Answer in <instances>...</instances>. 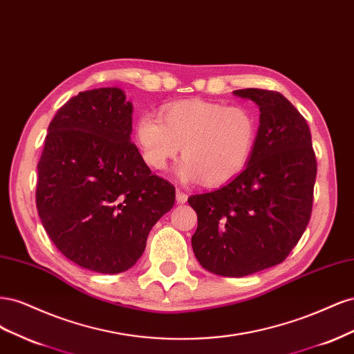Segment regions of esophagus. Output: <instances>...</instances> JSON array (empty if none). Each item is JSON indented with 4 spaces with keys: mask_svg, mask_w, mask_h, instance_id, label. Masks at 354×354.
I'll return each instance as SVG.
<instances>
[{
    "mask_svg": "<svg viewBox=\"0 0 354 354\" xmlns=\"http://www.w3.org/2000/svg\"><path fill=\"white\" fill-rule=\"evenodd\" d=\"M176 199H177V202H178V203H185V202L187 201V195L185 194L183 190L177 189V190H176Z\"/></svg>",
    "mask_w": 354,
    "mask_h": 354,
    "instance_id": "esophagus-1",
    "label": "esophagus"
}]
</instances>
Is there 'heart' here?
<instances>
[{
	"label": "heart",
	"instance_id": "1",
	"mask_svg": "<svg viewBox=\"0 0 354 354\" xmlns=\"http://www.w3.org/2000/svg\"><path fill=\"white\" fill-rule=\"evenodd\" d=\"M136 140L145 162L162 171L177 158L180 180L214 187L245 168L255 142V120L242 106L189 100L173 103L159 118L145 113L136 122Z\"/></svg>",
	"mask_w": 354,
	"mask_h": 354
}]
</instances>
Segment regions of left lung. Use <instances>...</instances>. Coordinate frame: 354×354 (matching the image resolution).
Returning <instances> with one entry per match:
<instances>
[{"label":"left lung","mask_w":354,"mask_h":354,"mask_svg":"<svg viewBox=\"0 0 354 354\" xmlns=\"http://www.w3.org/2000/svg\"><path fill=\"white\" fill-rule=\"evenodd\" d=\"M260 108L248 165L229 185L194 195L192 248L203 269L241 277L282 263L310 221L317 173L304 116L281 93L236 90Z\"/></svg>","instance_id":"left-lung-1"}]
</instances>
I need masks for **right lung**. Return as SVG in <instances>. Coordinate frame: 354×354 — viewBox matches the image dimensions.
<instances>
[{"label":"right lung","mask_w":354,"mask_h":354,"mask_svg":"<svg viewBox=\"0 0 354 354\" xmlns=\"http://www.w3.org/2000/svg\"><path fill=\"white\" fill-rule=\"evenodd\" d=\"M131 115L120 88L80 93L53 118L38 162L42 226L66 259L97 273L133 267L176 201L130 142Z\"/></svg>","instance_id":"1"}]
</instances>
